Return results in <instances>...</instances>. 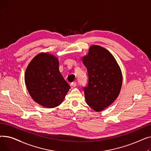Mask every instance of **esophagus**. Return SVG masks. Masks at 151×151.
<instances>
[{"label": "esophagus", "mask_w": 151, "mask_h": 151, "mask_svg": "<svg viewBox=\"0 0 151 151\" xmlns=\"http://www.w3.org/2000/svg\"><path fill=\"white\" fill-rule=\"evenodd\" d=\"M71 85L73 87H76L77 86V83L76 81L75 82H73V83H71Z\"/></svg>", "instance_id": "1"}]
</instances>
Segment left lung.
<instances>
[{
  "mask_svg": "<svg viewBox=\"0 0 151 151\" xmlns=\"http://www.w3.org/2000/svg\"><path fill=\"white\" fill-rule=\"evenodd\" d=\"M88 70V84L83 88L87 104L96 111L110 105L119 94L122 75L119 66L107 50L92 45L82 59Z\"/></svg>",
  "mask_w": 151,
  "mask_h": 151,
  "instance_id": "obj_1",
  "label": "left lung"
}]
</instances>
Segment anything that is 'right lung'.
Segmentation results:
<instances>
[{
    "mask_svg": "<svg viewBox=\"0 0 151 151\" xmlns=\"http://www.w3.org/2000/svg\"><path fill=\"white\" fill-rule=\"evenodd\" d=\"M25 83L31 97L46 108L59 105L70 89L60 73L58 59L47 53L39 54L32 60L26 71Z\"/></svg>",
    "mask_w": 151,
    "mask_h": 151,
    "instance_id": "1",
    "label": "right lung"
}]
</instances>
